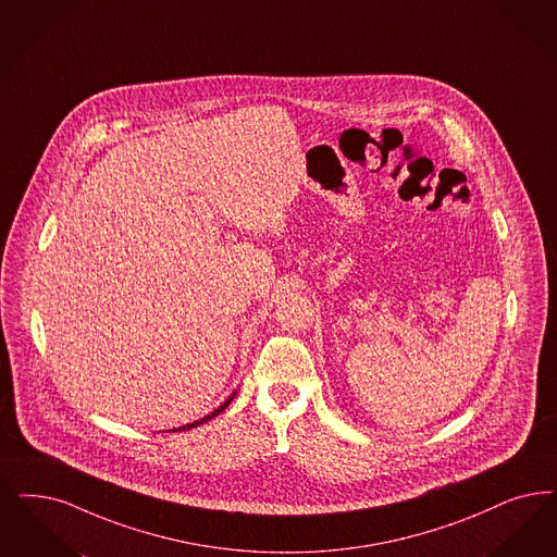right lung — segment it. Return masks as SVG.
<instances>
[{
	"label": "right lung",
	"mask_w": 557,
	"mask_h": 557,
	"mask_svg": "<svg viewBox=\"0 0 557 557\" xmlns=\"http://www.w3.org/2000/svg\"><path fill=\"white\" fill-rule=\"evenodd\" d=\"M233 396H235V392L228 396L227 400H225V403H223L219 409H214V411L210 412V414H207V417H202L200 421H194V423H187V425H182V428H175L173 432H186V430H191V428H198V425H200V423H205V421H210L212 417H216L219 412H223L225 409H227L228 405H231V400H233Z\"/></svg>",
	"instance_id": "add662e5"
}]
</instances>
